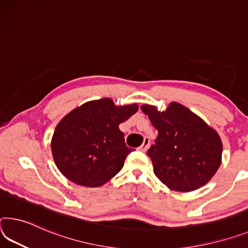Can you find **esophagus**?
Here are the masks:
<instances>
[{"label":"esophagus","mask_w":248,"mask_h":248,"mask_svg":"<svg viewBox=\"0 0 248 248\" xmlns=\"http://www.w3.org/2000/svg\"><path fill=\"white\" fill-rule=\"evenodd\" d=\"M149 145H150V139L144 138L143 139V142H142V144H141V147H140V150L147 151L148 149H149Z\"/></svg>","instance_id":"esophagus-1"}]
</instances>
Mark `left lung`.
Segmentation results:
<instances>
[{
	"label": "left lung",
	"mask_w": 248,
	"mask_h": 248,
	"mask_svg": "<svg viewBox=\"0 0 248 248\" xmlns=\"http://www.w3.org/2000/svg\"><path fill=\"white\" fill-rule=\"evenodd\" d=\"M141 110L158 130L155 143L147 152L156 178L178 192L205 186L222 162L218 133L179 103H171L166 111L151 105H142Z\"/></svg>",
	"instance_id": "1"
}]
</instances>
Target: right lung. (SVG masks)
<instances>
[{
	"label": "right lung",
	"instance_id": "obj_1",
	"mask_svg": "<svg viewBox=\"0 0 248 248\" xmlns=\"http://www.w3.org/2000/svg\"><path fill=\"white\" fill-rule=\"evenodd\" d=\"M138 105L116 106L110 98L88 101L58 123L52 142L55 164L69 181L100 186L115 176L131 152L119 124L138 111Z\"/></svg>",
	"mask_w": 248,
	"mask_h": 248
}]
</instances>
